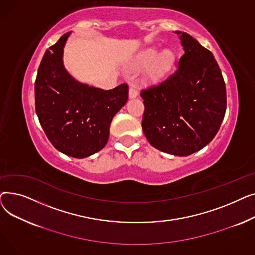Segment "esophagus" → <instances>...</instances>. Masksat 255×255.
<instances>
[{
    "mask_svg": "<svg viewBox=\"0 0 255 255\" xmlns=\"http://www.w3.org/2000/svg\"><path fill=\"white\" fill-rule=\"evenodd\" d=\"M137 97V90L136 87L134 85H131L130 89H129V98H136Z\"/></svg>",
    "mask_w": 255,
    "mask_h": 255,
    "instance_id": "34e87169",
    "label": "esophagus"
}]
</instances>
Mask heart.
Instances as JSON below:
<instances>
[{"label": "heart", "instance_id": "1", "mask_svg": "<svg viewBox=\"0 0 255 255\" xmlns=\"http://www.w3.org/2000/svg\"><path fill=\"white\" fill-rule=\"evenodd\" d=\"M172 61V52L169 49H164L158 55L156 48H146L143 50L138 58L140 65H150L154 62V70L159 73L166 70Z\"/></svg>", "mask_w": 255, "mask_h": 255}]
</instances>
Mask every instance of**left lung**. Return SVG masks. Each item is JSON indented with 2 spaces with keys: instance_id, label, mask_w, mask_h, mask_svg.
<instances>
[{
  "instance_id": "1",
  "label": "left lung",
  "mask_w": 255,
  "mask_h": 255,
  "mask_svg": "<svg viewBox=\"0 0 255 255\" xmlns=\"http://www.w3.org/2000/svg\"><path fill=\"white\" fill-rule=\"evenodd\" d=\"M176 34L185 53L175 72L140 92L144 104L141 126L154 148L188 156L217 134L226 111V89L213 53L189 34Z\"/></svg>"
}]
</instances>
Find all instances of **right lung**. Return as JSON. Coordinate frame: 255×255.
I'll use <instances>...</instances> for the list:
<instances>
[{
	"label": "right lung",
	"instance_id": "obj_1",
	"mask_svg": "<svg viewBox=\"0 0 255 255\" xmlns=\"http://www.w3.org/2000/svg\"><path fill=\"white\" fill-rule=\"evenodd\" d=\"M70 33L49 47L35 82V109L51 144L65 155L86 158L102 150L113 118L128 100V85L113 90L91 87L74 79L63 65Z\"/></svg>",
	"mask_w": 255,
	"mask_h": 255
}]
</instances>
